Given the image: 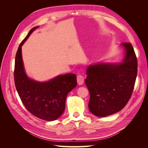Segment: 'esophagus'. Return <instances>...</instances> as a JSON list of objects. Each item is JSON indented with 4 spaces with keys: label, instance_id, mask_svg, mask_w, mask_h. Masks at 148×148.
Returning <instances> with one entry per match:
<instances>
[{
    "label": "esophagus",
    "instance_id": "34e87169",
    "mask_svg": "<svg viewBox=\"0 0 148 148\" xmlns=\"http://www.w3.org/2000/svg\"><path fill=\"white\" fill-rule=\"evenodd\" d=\"M84 77L82 75H78L77 76V82L78 84L79 85H82L84 83Z\"/></svg>",
    "mask_w": 148,
    "mask_h": 148
}]
</instances>
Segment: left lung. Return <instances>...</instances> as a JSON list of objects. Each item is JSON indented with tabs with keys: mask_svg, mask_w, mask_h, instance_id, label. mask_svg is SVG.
Listing matches in <instances>:
<instances>
[{
	"mask_svg": "<svg viewBox=\"0 0 148 148\" xmlns=\"http://www.w3.org/2000/svg\"><path fill=\"white\" fill-rule=\"evenodd\" d=\"M125 55L120 64L90 65L85 79L90 99L89 111L97 117H106L122 110L130 99L138 71L137 58L131 43L121 44Z\"/></svg>",
	"mask_w": 148,
	"mask_h": 148,
	"instance_id": "1",
	"label": "left lung"
}]
</instances>
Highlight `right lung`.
<instances>
[{"instance_id": "add662e5", "label": "right lung", "mask_w": 148, "mask_h": 148, "mask_svg": "<svg viewBox=\"0 0 148 148\" xmlns=\"http://www.w3.org/2000/svg\"><path fill=\"white\" fill-rule=\"evenodd\" d=\"M37 28L29 31L18 49L15 61V84L22 103L31 114L42 120L53 121L64 113L66 96L77 84V77L75 74L68 73L42 83L27 77L22 60L21 46Z\"/></svg>"}]
</instances>
